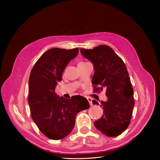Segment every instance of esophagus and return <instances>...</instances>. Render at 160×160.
Masks as SVG:
<instances>
[{"label": "esophagus", "mask_w": 160, "mask_h": 160, "mask_svg": "<svg viewBox=\"0 0 160 160\" xmlns=\"http://www.w3.org/2000/svg\"><path fill=\"white\" fill-rule=\"evenodd\" d=\"M87 100H88V102H89V104H90V106H92V105H93L92 102V99H91V98H87Z\"/></svg>", "instance_id": "esophagus-1"}]
</instances>
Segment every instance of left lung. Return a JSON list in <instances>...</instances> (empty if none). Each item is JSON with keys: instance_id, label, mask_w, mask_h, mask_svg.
Listing matches in <instances>:
<instances>
[{"instance_id": "left-lung-1", "label": "left lung", "mask_w": 160, "mask_h": 160, "mask_svg": "<svg viewBox=\"0 0 160 160\" xmlns=\"http://www.w3.org/2000/svg\"><path fill=\"white\" fill-rule=\"evenodd\" d=\"M82 56L94 66L92 83L94 92L106 89V101H101L103 115L94 124L108 137L120 135L128 127L134 106L133 91L128 72L123 60L108 45H101L92 49H80ZM94 104L98 102L92 101Z\"/></svg>"}]
</instances>
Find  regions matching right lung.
Returning a JSON list of instances; mask_svg holds the SVG:
<instances>
[{
    "label": "right lung",
    "instance_id": "right-lung-1",
    "mask_svg": "<svg viewBox=\"0 0 160 160\" xmlns=\"http://www.w3.org/2000/svg\"><path fill=\"white\" fill-rule=\"evenodd\" d=\"M78 51V48L49 49L36 62L30 75L28 102L32 118L40 132L52 140L69 135L77 113L90 107L82 96L65 99L55 92L65 68Z\"/></svg>",
    "mask_w": 160,
    "mask_h": 160
}]
</instances>
